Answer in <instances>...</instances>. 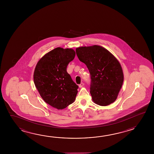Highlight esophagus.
Masks as SVG:
<instances>
[{
	"label": "esophagus",
	"mask_w": 154,
	"mask_h": 154,
	"mask_svg": "<svg viewBox=\"0 0 154 154\" xmlns=\"http://www.w3.org/2000/svg\"><path fill=\"white\" fill-rule=\"evenodd\" d=\"M84 85V84L83 82H82V83H81L80 85H79V88H82L83 87Z\"/></svg>",
	"instance_id": "34e87169"
}]
</instances>
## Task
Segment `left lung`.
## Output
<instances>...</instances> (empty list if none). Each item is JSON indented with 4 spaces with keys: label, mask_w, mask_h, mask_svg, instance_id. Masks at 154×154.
<instances>
[{
    "label": "left lung",
    "mask_w": 154,
    "mask_h": 154,
    "mask_svg": "<svg viewBox=\"0 0 154 154\" xmlns=\"http://www.w3.org/2000/svg\"><path fill=\"white\" fill-rule=\"evenodd\" d=\"M79 59L88 68L91 75L90 94L93 102L106 106L116 100L124 80L118 59L102 46L93 45L76 48Z\"/></svg>",
    "instance_id": "1"
}]
</instances>
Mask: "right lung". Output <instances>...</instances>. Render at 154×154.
<instances>
[{
	"mask_svg": "<svg viewBox=\"0 0 154 154\" xmlns=\"http://www.w3.org/2000/svg\"><path fill=\"white\" fill-rule=\"evenodd\" d=\"M75 56L72 48L57 47L43 56L34 70L33 82L41 97L57 109L66 108L75 100L78 86L66 72Z\"/></svg>",
	"mask_w": 154,
	"mask_h": 154,
	"instance_id": "1",
	"label": "right lung"
}]
</instances>
